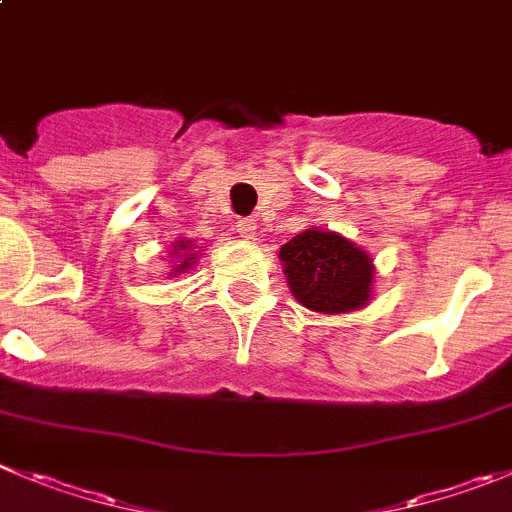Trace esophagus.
I'll return each instance as SVG.
<instances>
[{
  "instance_id": "1",
  "label": "esophagus",
  "mask_w": 512,
  "mask_h": 512,
  "mask_svg": "<svg viewBox=\"0 0 512 512\" xmlns=\"http://www.w3.org/2000/svg\"><path fill=\"white\" fill-rule=\"evenodd\" d=\"M236 231L241 233V238H246V241H251V238H256V220H253V218L238 220Z\"/></svg>"
}]
</instances>
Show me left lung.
<instances>
[{
  "instance_id": "1",
  "label": "left lung",
  "mask_w": 512,
  "mask_h": 512,
  "mask_svg": "<svg viewBox=\"0 0 512 512\" xmlns=\"http://www.w3.org/2000/svg\"><path fill=\"white\" fill-rule=\"evenodd\" d=\"M279 261L289 292L312 312H358L373 299V259L340 233L312 225L279 248Z\"/></svg>"
}]
</instances>
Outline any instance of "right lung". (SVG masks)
<instances>
[{"label":"right lung","mask_w":512,"mask_h":512,"mask_svg":"<svg viewBox=\"0 0 512 512\" xmlns=\"http://www.w3.org/2000/svg\"><path fill=\"white\" fill-rule=\"evenodd\" d=\"M200 251H203V246H198L195 241H187V238H180V241L172 243V253H170L172 269L167 271V276H180L185 274L187 269H192L195 261H198Z\"/></svg>","instance_id":"obj_1"}]
</instances>
